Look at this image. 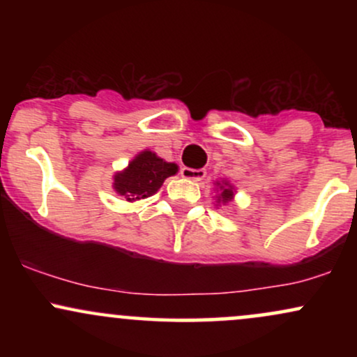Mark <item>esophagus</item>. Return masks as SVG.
<instances>
[{
    "mask_svg": "<svg viewBox=\"0 0 357 357\" xmlns=\"http://www.w3.org/2000/svg\"><path fill=\"white\" fill-rule=\"evenodd\" d=\"M181 176L186 179H192V181H202V179L206 176V171L204 169H192V167H181Z\"/></svg>",
    "mask_w": 357,
    "mask_h": 357,
    "instance_id": "1",
    "label": "esophagus"
}]
</instances>
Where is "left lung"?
Listing matches in <instances>:
<instances>
[{"instance_id":"8db88e82","label":"left lung","mask_w":357,"mask_h":357,"mask_svg":"<svg viewBox=\"0 0 357 357\" xmlns=\"http://www.w3.org/2000/svg\"><path fill=\"white\" fill-rule=\"evenodd\" d=\"M215 184H216V188H218V190H220V195L216 196V198H218V202H216V203H223V204L230 203L231 199H233V195H235V191H233L231 184L227 183V181L215 183Z\"/></svg>"}]
</instances>
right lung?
Here are the masks:
<instances>
[{
	"instance_id": "right-lung-1",
	"label": "right lung",
	"mask_w": 357,
	"mask_h": 357,
	"mask_svg": "<svg viewBox=\"0 0 357 357\" xmlns=\"http://www.w3.org/2000/svg\"><path fill=\"white\" fill-rule=\"evenodd\" d=\"M178 173V165L166 162L153 151L139 153L124 171L114 176V190L127 202L149 198L162 186L166 178Z\"/></svg>"
}]
</instances>
